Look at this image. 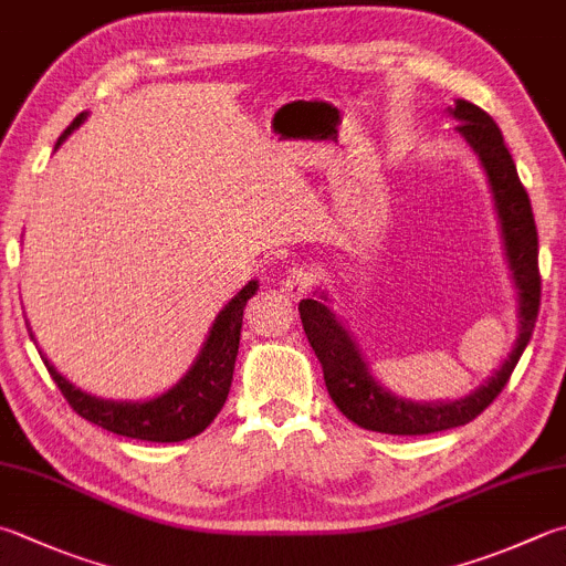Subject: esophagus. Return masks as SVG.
<instances>
[{"mask_svg": "<svg viewBox=\"0 0 566 566\" xmlns=\"http://www.w3.org/2000/svg\"><path fill=\"white\" fill-rule=\"evenodd\" d=\"M313 283H315V273L307 269V265H301V269H293L287 273V279L283 281V291L295 301V297H303L307 291H311Z\"/></svg>", "mask_w": 566, "mask_h": 566, "instance_id": "34e87169", "label": "esophagus"}]
</instances>
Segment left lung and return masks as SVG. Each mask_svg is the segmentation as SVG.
Returning a JSON list of instances; mask_svg holds the SVG:
<instances>
[{
  "label": "left lung",
  "instance_id": "1",
  "mask_svg": "<svg viewBox=\"0 0 566 566\" xmlns=\"http://www.w3.org/2000/svg\"><path fill=\"white\" fill-rule=\"evenodd\" d=\"M453 115L461 120L458 130L463 133L465 140L481 157L490 187H493L510 269H513L515 285L520 287V337L505 365L471 397L451 403H411L391 397L387 389L379 387L375 377L369 375L365 361H361L359 349L352 343L347 329L337 323L335 315L323 303L313 301V297L301 301L297 311H301L303 329L311 339L319 365H323L329 397L349 421H355L367 431L426 436L473 421L505 389L537 323L542 279L537 263V227L535 217H532L527 189L520 182L515 159L510 155L503 133H500L493 117L468 101H455Z\"/></svg>",
  "mask_w": 566,
  "mask_h": 566
}]
</instances>
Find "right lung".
Masks as SVG:
<instances>
[{
	"instance_id": "1",
	"label": "right lung",
	"mask_w": 566,
	"mask_h": 566,
	"mask_svg": "<svg viewBox=\"0 0 566 566\" xmlns=\"http://www.w3.org/2000/svg\"><path fill=\"white\" fill-rule=\"evenodd\" d=\"M83 117L85 113H81L76 120L63 130L56 147L66 140L73 127H78L83 123ZM255 287H259V283L251 281L219 313L217 323L209 333V339L205 347H201V355L195 361V367L187 371V377L179 381L175 389L163 394V397L145 403H117L95 399L91 394L73 387L66 377H61L59 371L53 369L51 361L41 355V352L39 355L44 359L51 379L56 381V387L61 389L63 399H66L71 403V409L83 416L85 421L137 441H187L191 436L205 431L207 426L217 419L223 401L229 397L233 365H237V352L241 339L243 311H247V303L255 293Z\"/></svg>"
}]
</instances>
